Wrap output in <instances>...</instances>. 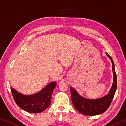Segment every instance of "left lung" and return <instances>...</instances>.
Here are the masks:
<instances>
[{
    "mask_svg": "<svg viewBox=\"0 0 126 126\" xmlns=\"http://www.w3.org/2000/svg\"><path fill=\"white\" fill-rule=\"evenodd\" d=\"M112 62L114 79L112 87L107 95L95 100L85 99L78 94L75 89L71 87L72 101L74 107L79 113L86 115H96L103 113L108 109L112 101L117 89V75L114 69V64L110 56L106 53Z\"/></svg>",
    "mask_w": 126,
    "mask_h": 126,
    "instance_id": "1",
    "label": "left lung"
}]
</instances>
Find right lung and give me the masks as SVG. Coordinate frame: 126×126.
Returning a JSON list of instances; mask_svg holds the SVG:
<instances>
[{"mask_svg":"<svg viewBox=\"0 0 126 126\" xmlns=\"http://www.w3.org/2000/svg\"><path fill=\"white\" fill-rule=\"evenodd\" d=\"M56 86L55 82L50 83L44 89L34 95H23L11 87L13 99L18 106L24 110L32 113H39L48 108L53 91Z\"/></svg>","mask_w":126,"mask_h":126,"instance_id":"1","label":"right lung"}]
</instances>
